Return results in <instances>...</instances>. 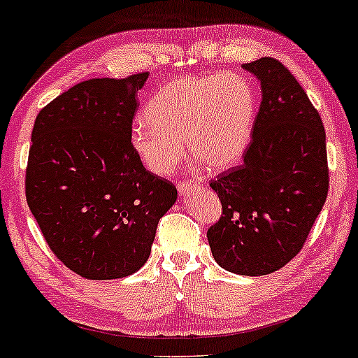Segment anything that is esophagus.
Returning a JSON list of instances; mask_svg holds the SVG:
<instances>
[{"instance_id": "34e87169", "label": "esophagus", "mask_w": 358, "mask_h": 358, "mask_svg": "<svg viewBox=\"0 0 358 358\" xmlns=\"http://www.w3.org/2000/svg\"><path fill=\"white\" fill-rule=\"evenodd\" d=\"M195 185H193L192 182H180L178 183V192L182 193V195H185V193H188V192H192V190H195Z\"/></svg>"}]
</instances>
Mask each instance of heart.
I'll list each match as a JSON object with an SVG mask.
<instances>
[{
    "instance_id": "obj_1",
    "label": "heart",
    "mask_w": 358,
    "mask_h": 358,
    "mask_svg": "<svg viewBox=\"0 0 358 358\" xmlns=\"http://www.w3.org/2000/svg\"><path fill=\"white\" fill-rule=\"evenodd\" d=\"M252 84L236 72L180 77L155 94L129 134V145L151 173H173L188 153L210 170L236 165L256 122Z\"/></svg>"
}]
</instances>
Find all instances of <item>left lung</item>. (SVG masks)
<instances>
[{
  "label": "left lung",
  "instance_id": "obj_1",
  "mask_svg": "<svg viewBox=\"0 0 358 358\" xmlns=\"http://www.w3.org/2000/svg\"><path fill=\"white\" fill-rule=\"evenodd\" d=\"M261 82L252 141L239 166L210 182L222 217L207 232L220 268L264 276L305 244L328 195L327 136L318 110L281 62L242 64Z\"/></svg>",
  "mask_w": 358,
  "mask_h": 358
}]
</instances>
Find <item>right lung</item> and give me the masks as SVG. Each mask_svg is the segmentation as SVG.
I'll return each instance as SVG.
<instances>
[{"label": "right lung", "instance_id": "add662e5", "mask_svg": "<svg viewBox=\"0 0 358 358\" xmlns=\"http://www.w3.org/2000/svg\"><path fill=\"white\" fill-rule=\"evenodd\" d=\"M148 76L84 80L35 119L28 207L53 254L82 278L119 279L143 268L158 222L178 196L129 145Z\"/></svg>", "mask_w": 358, "mask_h": 358}]
</instances>
